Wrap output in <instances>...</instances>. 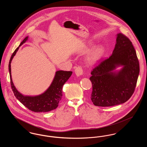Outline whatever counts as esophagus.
I'll list each match as a JSON object with an SVG mask.
<instances>
[{"instance_id":"obj_1","label":"esophagus","mask_w":147,"mask_h":147,"mask_svg":"<svg viewBox=\"0 0 147 147\" xmlns=\"http://www.w3.org/2000/svg\"><path fill=\"white\" fill-rule=\"evenodd\" d=\"M75 73L77 77H80L83 74L84 71L81 67H78L75 70Z\"/></svg>"}]
</instances>
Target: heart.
I'll list each match as a JSON object with an SVG mask.
<instances>
[{"label":"heart","instance_id":"heart-1","mask_svg":"<svg viewBox=\"0 0 147 147\" xmlns=\"http://www.w3.org/2000/svg\"><path fill=\"white\" fill-rule=\"evenodd\" d=\"M86 50L88 48H86ZM104 50L101 47H97L92 50L87 58V61L89 64H94L97 62L103 55Z\"/></svg>","mask_w":147,"mask_h":147}]
</instances>
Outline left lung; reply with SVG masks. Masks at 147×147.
<instances>
[{
    "mask_svg": "<svg viewBox=\"0 0 147 147\" xmlns=\"http://www.w3.org/2000/svg\"><path fill=\"white\" fill-rule=\"evenodd\" d=\"M112 54L91 71V100L94 105L108 107L125 103L134 91L140 64L132 43L126 36L116 35ZM119 66V70L115 69Z\"/></svg>",
    "mask_w": 147,
    "mask_h": 147,
    "instance_id": "1",
    "label": "left lung"
}]
</instances>
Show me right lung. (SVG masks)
<instances>
[{
    "mask_svg": "<svg viewBox=\"0 0 147 147\" xmlns=\"http://www.w3.org/2000/svg\"><path fill=\"white\" fill-rule=\"evenodd\" d=\"M28 36L26 37L21 42L19 46L15 50L9 61V71L11 89L16 98L30 110L35 112H49L56 109L58 107L63 95L62 87L63 85L71 76L72 71L63 70L57 71L53 81L49 88L39 95L25 96L22 95L16 89L13 82L11 73V63L19 47L28 41Z\"/></svg>",
    "mask_w": 147,
    "mask_h": 147,
    "instance_id": "add662e5",
    "label": "right lung"
}]
</instances>
